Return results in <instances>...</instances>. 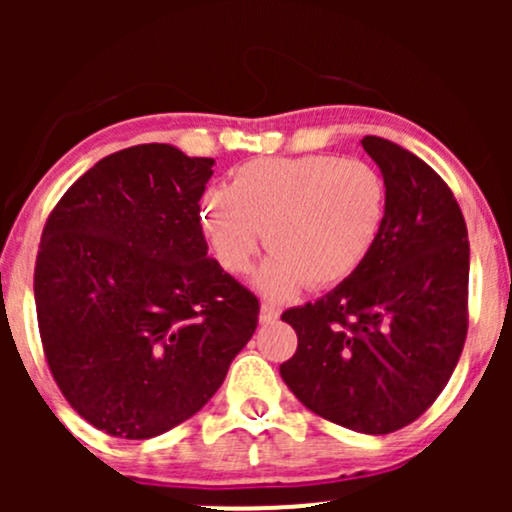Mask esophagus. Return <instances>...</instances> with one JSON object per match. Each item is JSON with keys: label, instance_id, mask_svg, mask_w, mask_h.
I'll use <instances>...</instances> for the list:
<instances>
[{"label": "esophagus", "instance_id": "1", "mask_svg": "<svg viewBox=\"0 0 512 512\" xmlns=\"http://www.w3.org/2000/svg\"><path fill=\"white\" fill-rule=\"evenodd\" d=\"M276 320H279V310H276L274 305L262 303V308H260V322H262V325H272V322H276Z\"/></svg>", "mask_w": 512, "mask_h": 512}]
</instances>
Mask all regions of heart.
Listing matches in <instances>:
<instances>
[{"mask_svg": "<svg viewBox=\"0 0 512 512\" xmlns=\"http://www.w3.org/2000/svg\"><path fill=\"white\" fill-rule=\"evenodd\" d=\"M387 187L363 161L272 156L243 163L231 187L199 199V226L219 264L245 274L264 243L272 255L255 274L267 298L330 289L354 276L383 233Z\"/></svg>", "mask_w": 512, "mask_h": 512, "instance_id": "heart-1", "label": "heart"}]
</instances>
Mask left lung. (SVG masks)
Segmentation results:
<instances>
[{"instance_id": "1", "label": "left lung", "mask_w": 512, "mask_h": 512, "mask_svg": "<svg viewBox=\"0 0 512 512\" xmlns=\"http://www.w3.org/2000/svg\"><path fill=\"white\" fill-rule=\"evenodd\" d=\"M361 146L387 187L383 233L354 276L281 315L298 349L279 373L310 411L383 436L419 419L460 361L469 240L460 204L428 163L383 137Z\"/></svg>"}]
</instances>
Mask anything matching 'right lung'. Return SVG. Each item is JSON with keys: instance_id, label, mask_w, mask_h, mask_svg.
I'll use <instances>...</instances> for the list:
<instances>
[{"instance_id": "1", "label": "right lung", "mask_w": 512, "mask_h": 512, "mask_svg": "<svg viewBox=\"0 0 512 512\" xmlns=\"http://www.w3.org/2000/svg\"><path fill=\"white\" fill-rule=\"evenodd\" d=\"M214 158L142 144L64 192L35 260L40 339L67 402L110 436H161L214 397L260 303L209 260Z\"/></svg>"}]
</instances>
